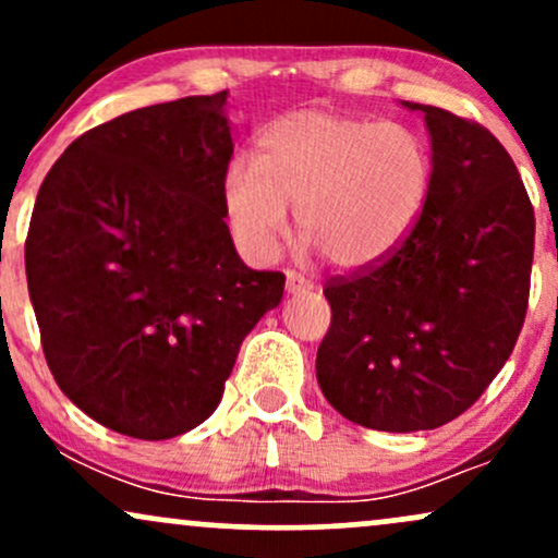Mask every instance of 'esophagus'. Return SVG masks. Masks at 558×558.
Returning <instances> with one entry per match:
<instances>
[{"mask_svg":"<svg viewBox=\"0 0 558 558\" xmlns=\"http://www.w3.org/2000/svg\"><path fill=\"white\" fill-rule=\"evenodd\" d=\"M312 288H315V283H312V280L301 278V275H299V272H293V270H288V272H286V291L291 293V296H296V293H306V291H312Z\"/></svg>","mask_w":558,"mask_h":558,"instance_id":"esophagus-1","label":"esophagus"}]
</instances>
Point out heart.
Instances as JSON below:
<instances>
[{
  "label": "heart",
  "instance_id": "b5f03b06",
  "mask_svg": "<svg viewBox=\"0 0 558 558\" xmlns=\"http://www.w3.org/2000/svg\"><path fill=\"white\" fill-rule=\"evenodd\" d=\"M257 168L230 165L222 209L246 257L270 262L296 209L306 246L341 270L388 259L420 222L433 189L430 146L417 128L299 110L257 138Z\"/></svg>",
  "mask_w": 558,
  "mask_h": 558
}]
</instances>
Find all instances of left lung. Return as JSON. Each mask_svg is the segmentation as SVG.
<instances>
[{
    "label": "left lung",
    "mask_w": 558,
    "mask_h": 558,
    "mask_svg": "<svg viewBox=\"0 0 558 558\" xmlns=\"http://www.w3.org/2000/svg\"><path fill=\"white\" fill-rule=\"evenodd\" d=\"M425 114L433 189L388 259L332 278L317 383L338 414L386 433L433 430L509 360L530 296L535 215L509 151L483 125Z\"/></svg>",
    "instance_id": "1"
}]
</instances>
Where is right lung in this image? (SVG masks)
Here are the masks:
<instances>
[{
    "label": "right lung",
    "instance_id": "1",
    "mask_svg": "<svg viewBox=\"0 0 558 558\" xmlns=\"http://www.w3.org/2000/svg\"><path fill=\"white\" fill-rule=\"evenodd\" d=\"M228 94L92 128L38 189L25 275L57 386L114 433L165 440L222 399L286 275L246 267L222 209Z\"/></svg>",
    "mask_w": 558,
    "mask_h": 558
}]
</instances>
